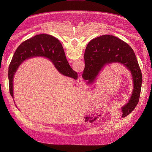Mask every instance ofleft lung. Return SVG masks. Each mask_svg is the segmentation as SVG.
Instances as JSON below:
<instances>
[{
    "label": "left lung",
    "mask_w": 152,
    "mask_h": 152,
    "mask_svg": "<svg viewBox=\"0 0 152 152\" xmlns=\"http://www.w3.org/2000/svg\"><path fill=\"white\" fill-rule=\"evenodd\" d=\"M85 68L82 77L92 83L105 64L120 62L131 72L134 89L129 102L122 107L123 117L134 111L137 105L142 86V73L133 49L126 42L113 35H102L92 39L84 54Z\"/></svg>",
    "instance_id": "1"
}]
</instances>
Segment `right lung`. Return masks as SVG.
Segmentation results:
<instances>
[{"label": "right lung", "instance_id": "1", "mask_svg": "<svg viewBox=\"0 0 152 152\" xmlns=\"http://www.w3.org/2000/svg\"><path fill=\"white\" fill-rule=\"evenodd\" d=\"M41 56L50 59L62 75L75 79L77 73L70 66L59 41L48 34L35 35L23 42L16 49L8 68L10 93L13 97V77L18 67L26 59Z\"/></svg>", "mask_w": 152, "mask_h": 152}]
</instances>
